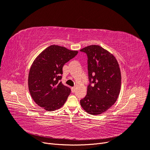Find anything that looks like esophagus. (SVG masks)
Returning <instances> with one entry per match:
<instances>
[{"instance_id": "esophagus-1", "label": "esophagus", "mask_w": 150, "mask_h": 150, "mask_svg": "<svg viewBox=\"0 0 150 150\" xmlns=\"http://www.w3.org/2000/svg\"><path fill=\"white\" fill-rule=\"evenodd\" d=\"M71 91H72V93H74L75 91V87L71 88Z\"/></svg>"}]
</instances>
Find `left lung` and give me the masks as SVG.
I'll list each match as a JSON object with an SVG mask.
<instances>
[{"mask_svg": "<svg viewBox=\"0 0 150 150\" xmlns=\"http://www.w3.org/2000/svg\"><path fill=\"white\" fill-rule=\"evenodd\" d=\"M88 57L89 85L87 94L80 104L89 114L107 111L116 101L121 88V72L114 56L96 45L80 50Z\"/></svg>", "mask_w": 150, "mask_h": 150, "instance_id": "left-lung-1", "label": "left lung"}]
</instances>
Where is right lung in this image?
I'll return each mask as SVG.
<instances>
[{
    "mask_svg": "<svg viewBox=\"0 0 150 150\" xmlns=\"http://www.w3.org/2000/svg\"><path fill=\"white\" fill-rule=\"evenodd\" d=\"M78 52L52 45L34 61L28 78L30 94L38 106L48 111L61 108L71 93V89L61 81L62 67Z\"/></svg>",
    "mask_w": 150,
    "mask_h": 150,
    "instance_id": "1",
    "label": "right lung"
}]
</instances>
